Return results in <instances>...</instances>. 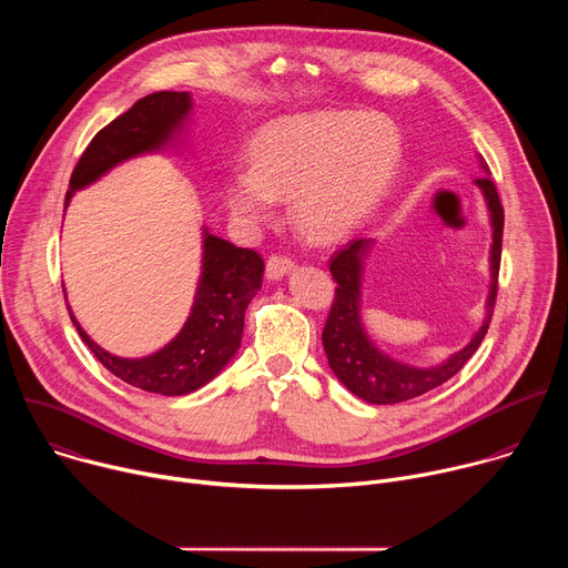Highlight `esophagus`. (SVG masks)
Segmentation results:
<instances>
[{
	"label": "esophagus",
	"mask_w": 568,
	"mask_h": 568,
	"mask_svg": "<svg viewBox=\"0 0 568 568\" xmlns=\"http://www.w3.org/2000/svg\"><path fill=\"white\" fill-rule=\"evenodd\" d=\"M292 270H294V263H292V258H287V256H272V258L267 261V278H270V281H281V278H285Z\"/></svg>",
	"instance_id": "obj_1"
}]
</instances>
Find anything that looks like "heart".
Wrapping results in <instances>:
<instances>
[{
    "label": "heart",
    "instance_id": "obj_1",
    "mask_svg": "<svg viewBox=\"0 0 568 568\" xmlns=\"http://www.w3.org/2000/svg\"><path fill=\"white\" fill-rule=\"evenodd\" d=\"M402 141L390 119L375 112L326 110L283 116L258 130L252 169L224 180V204L247 224L274 217L290 200L296 231L318 245L355 233L386 197L399 166Z\"/></svg>",
    "mask_w": 568,
    "mask_h": 568
}]
</instances>
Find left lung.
Here are the masks:
<instances>
[{"label": "left lung", "instance_id": "1", "mask_svg": "<svg viewBox=\"0 0 568 568\" xmlns=\"http://www.w3.org/2000/svg\"><path fill=\"white\" fill-rule=\"evenodd\" d=\"M478 159L480 178L474 180V186L480 191L485 206L490 215L493 245H490V287L485 298L483 321L471 339L447 359L434 366H416L399 362L384 353L366 333L362 318V290H364V270L366 258L375 245L373 237H357L331 261V274L337 281L335 303L331 307L326 328H323V351H326L328 366L335 377L357 397L368 404H395L418 397L449 377H454L465 362L476 353L485 333H488L495 298H497V278L501 263V237H504V209L499 193L490 182V171L483 156Z\"/></svg>", "mask_w": 568, "mask_h": 568}]
</instances>
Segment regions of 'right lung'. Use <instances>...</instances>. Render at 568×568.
I'll return each instance as SVG.
<instances>
[{
  "label": "right lung",
  "instance_id": "add662e5",
  "mask_svg": "<svg viewBox=\"0 0 568 568\" xmlns=\"http://www.w3.org/2000/svg\"><path fill=\"white\" fill-rule=\"evenodd\" d=\"M191 112L189 92H154L139 99L105 125L80 156L69 180L64 209L75 191L92 186L123 161L180 150L186 143ZM263 272L265 263L254 250L235 247L202 226V267L189 318L164 348L145 357L108 353L83 331L69 303L67 310L80 339L110 373L136 388L175 397L202 388L235 357L245 310L261 290Z\"/></svg>",
  "mask_w": 568,
  "mask_h": 568
}]
</instances>
